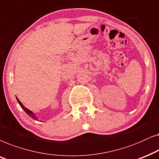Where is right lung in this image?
I'll list each match as a JSON object with an SVG mask.
<instances>
[{
	"label": "right lung",
	"mask_w": 159,
	"mask_h": 159,
	"mask_svg": "<svg viewBox=\"0 0 159 159\" xmlns=\"http://www.w3.org/2000/svg\"><path fill=\"white\" fill-rule=\"evenodd\" d=\"M16 99H17L19 104L20 105V106L22 107V108L23 110H24V111H25V113H26L27 114V115L30 116V117H32V118H33V119H35V120H37V119H38V118H37L36 117H35V116L34 115V113H33V112L30 111V110H28L27 108H26V107H25L24 106V105H22V103L21 102H20V100H19V99L17 98V97H16Z\"/></svg>",
	"instance_id": "obj_1"
}]
</instances>
